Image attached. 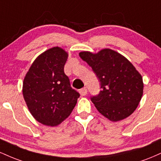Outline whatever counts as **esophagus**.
Instances as JSON below:
<instances>
[{
	"instance_id": "obj_1",
	"label": "esophagus",
	"mask_w": 161,
	"mask_h": 161,
	"mask_svg": "<svg viewBox=\"0 0 161 161\" xmlns=\"http://www.w3.org/2000/svg\"><path fill=\"white\" fill-rule=\"evenodd\" d=\"M87 92H88V91H87L86 88H82V89L79 90V93H80V95L82 96L86 95Z\"/></svg>"
}]
</instances>
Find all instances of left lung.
<instances>
[{
	"instance_id": "1",
	"label": "left lung",
	"mask_w": 161,
	"mask_h": 161,
	"mask_svg": "<svg viewBox=\"0 0 161 161\" xmlns=\"http://www.w3.org/2000/svg\"><path fill=\"white\" fill-rule=\"evenodd\" d=\"M79 56L100 81L101 90L91 97L97 110L114 122L130 116L141 101L144 88L142 75L135 66L120 53L108 48L97 53L82 51Z\"/></svg>"
}]
</instances>
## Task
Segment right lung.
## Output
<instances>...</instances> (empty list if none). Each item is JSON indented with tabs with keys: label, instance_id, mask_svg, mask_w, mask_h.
<instances>
[{
	"label": "right lung",
	"instance_id": "add662e5",
	"mask_svg": "<svg viewBox=\"0 0 161 161\" xmlns=\"http://www.w3.org/2000/svg\"><path fill=\"white\" fill-rule=\"evenodd\" d=\"M68 53L59 47L50 48L32 63L23 81V94L33 117L42 124L56 126L70 115L79 92L64 73Z\"/></svg>",
	"mask_w": 161,
	"mask_h": 161
}]
</instances>
